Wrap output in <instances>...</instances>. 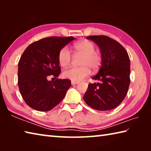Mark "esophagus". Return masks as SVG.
<instances>
[{"label": "esophagus", "mask_w": 151, "mask_h": 151, "mask_svg": "<svg viewBox=\"0 0 151 151\" xmlns=\"http://www.w3.org/2000/svg\"><path fill=\"white\" fill-rule=\"evenodd\" d=\"M78 82H76V81H71V85H76V84H78Z\"/></svg>", "instance_id": "esophagus-1"}]
</instances>
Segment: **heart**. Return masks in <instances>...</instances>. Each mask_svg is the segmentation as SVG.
<instances>
[{"label":"heart","mask_w":151,"mask_h":151,"mask_svg":"<svg viewBox=\"0 0 151 151\" xmlns=\"http://www.w3.org/2000/svg\"><path fill=\"white\" fill-rule=\"evenodd\" d=\"M73 48L76 54L83 56L80 64L82 66L66 70L63 73V76L65 78L78 82L90 74V69L93 71L99 69L102 63V56L95 50V45L88 40L76 42L74 44ZM58 59L60 65L64 68L68 67L70 65L72 56L67 47H63L60 50Z\"/></svg>","instance_id":"obj_1"}]
</instances>
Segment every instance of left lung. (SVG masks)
I'll return each instance as SVG.
<instances>
[{
  "label": "left lung",
  "instance_id": "obj_1",
  "mask_svg": "<svg viewBox=\"0 0 151 151\" xmlns=\"http://www.w3.org/2000/svg\"><path fill=\"white\" fill-rule=\"evenodd\" d=\"M99 46L102 63L93 76L101 83H89L83 96L89 106L97 111H109L119 106L126 96L130 85V58L125 48L104 35L86 37Z\"/></svg>",
  "mask_w": 151,
  "mask_h": 151
}]
</instances>
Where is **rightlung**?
Returning a JSON list of instances; mask_svg holds the SVG:
<instances>
[{"instance_id": "right-lung-1", "label": "right lung", "mask_w": 151, "mask_h": 151, "mask_svg": "<svg viewBox=\"0 0 151 151\" xmlns=\"http://www.w3.org/2000/svg\"><path fill=\"white\" fill-rule=\"evenodd\" d=\"M74 39L73 37H47L32 42L22 53L19 62L18 85L30 108L48 111L64 99L71 82L56 78L60 73L58 53ZM49 76L57 79L48 81Z\"/></svg>"}]
</instances>
